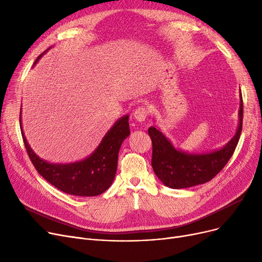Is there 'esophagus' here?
Masks as SVG:
<instances>
[{"mask_svg": "<svg viewBox=\"0 0 262 262\" xmlns=\"http://www.w3.org/2000/svg\"><path fill=\"white\" fill-rule=\"evenodd\" d=\"M148 115V112H147V108L144 107V106H141V107H138L134 113V118L136 121L138 122H143L145 121L146 117Z\"/></svg>", "mask_w": 262, "mask_h": 262, "instance_id": "esophagus-1", "label": "esophagus"}]
</instances>
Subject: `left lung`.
<instances>
[{"label": "left lung", "instance_id": "8db88e82", "mask_svg": "<svg viewBox=\"0 0 262 262\" xmlns=\"http://www.w3.org/2000/svg\"><path fill=\"white\" fill-rule=\"evenodd\" d=\"M243 102L240 94L238 129L222 148L205 154H189L177 149L159 129L148 128L153 143L152 167L161 183L172 189H183L205 184L221 171L235 152L242 130Z\"/></svg>", "mask_w": 262, "mask_h": 262}]
</instances>
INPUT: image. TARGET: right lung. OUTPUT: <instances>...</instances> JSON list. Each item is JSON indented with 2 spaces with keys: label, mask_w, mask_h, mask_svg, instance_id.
<instances>
[{
  "label": "right lung",
  "mask_w": 262,
  "mask_h": 262,
  "mask_svg": "<svg viewBox=\"0 0 262 262\" xmlns=\"http://www.w3.org/2000/svg\"><path fill=\"white\" fill-rule=\"evenodd\" d=\"M43 54L45 53L39 55L35 63ZM128 118V116H124L119 119L104 136L100 145L89 157L77 162L66 164L50 163L35 154L24 136L21 124V114L20 127L26 152L35 169L46 181L68 194L95 196L105 192L115 180L121 144L130 134Z\"/></svg>",
  "instance_id": "1"
}]
</instances>
